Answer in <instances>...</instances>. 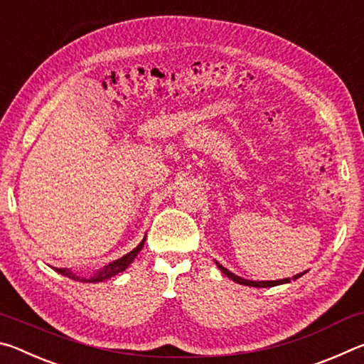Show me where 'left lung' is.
Instances as JSON below:
<instances>
[{
	"label": "left lung",
	"instance_id": "left-lung-1",
	"mask_svg": "<svg viewBox=\"0 0 364 364\" xmlns=\"http://www.w3.org/2000/svg\"><path fill=\"white\" fill-rule=\"evenodd\" d=\"M218 264V268L221 269V273L226 274L228 278L232 279L234 282H239V284H244V286H252V287H273V286H279V284H286V282H291V278H286V279H278V281H249V279H244V278H239V276H236L234 273H231L230 269H226L223 264H220L218 262H215ZM304 273L300 274H295L292 279H299L300 276H304Z\"/></svg>",
	"mask_w": 364,
	"mask_h": 364
}]
</instances>
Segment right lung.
Listing matches in <instances>:
<instances>
[{
  "instance_id": "1",
  "label": "right lung",
  "mask_w": 364,
  "mask_h": 364,
  "mask_svg": "<svg viewBox=\"0 0 364 364\" xmlns=\"http://www.w3.org/2000/svg\"><path fill=\"white\" fill-rule=\"evenodd\" d=\"M146 242V237L141 241L136 247H134L132 252H128L127 255H123L122 258H119V260H115L112 263H109L107 267H104L102 269L96 271V273L91 276V278H85V276H78L73 273V271L67 269V268H54L58 271V273H60L63 276H67V278H70L73 281H78V282H102L106 279H110L112 276L122 273V271H125L128 267H130V263L136 258V255L139 254V250L143 249V245Z\"/></svg>"
}]
</instances>
